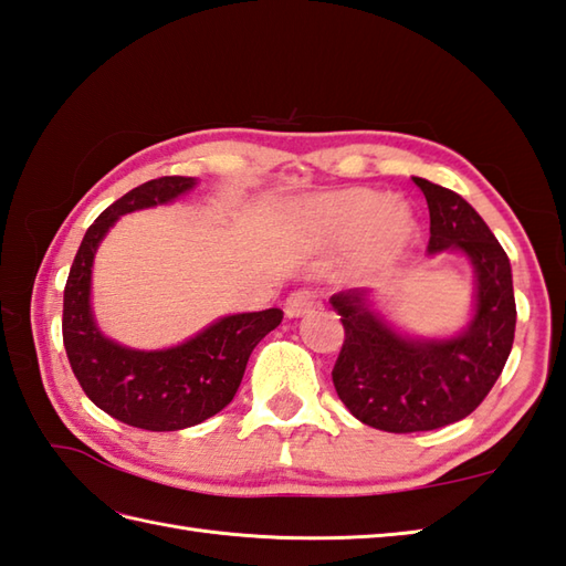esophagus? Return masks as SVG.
<instances>
[{
    "mask_svg": "<svg viewBox=\"0 0 566 566\" xmlns=\"http://www.w3.org/2000/svg\"><path fill=\"white\" fill-rule=\"evenodd\" d=\"M314 308H316V302L308 292H294L286 296V302H284V312L290 318H302L306 314H312Z\"/></svg>",
    "mask_w": 566,
    "mask_h": 566,
    "instance_id": "esophagus-1",
    "label": "esophagus"
}]
</instances>
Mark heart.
Returning <instances> with one entry per match:
<instances>
[{
	"instance_id": "obj_1",
	"label": "heart",
	"mask_w": 566,
	"mask_h": 566,
	"mask_svg": "<svg viewBox=\"0 0 566 566\" xmlns=\"http://www.w3.org/2000/svg\"><path fill=\"white\" fill-rule=\"evenodd\" d=\"M308 235L324 245H350L343 272L370 282L390 274L417 238V220L402 203L368 188L312 198L302 210Z\"/></svg>"
}]
</instances>
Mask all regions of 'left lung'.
Masks as SVG:
<instances>
[{"mask_svg": "<svg viewBox=\"0 0 566 566\" xmlns=\"http://www.w3.org/2000/svg\"><path fill=\"white\" fill-rule=\"evenodd\" d=\"M429 206V254L459 252L473 268L467 328L447 338L409 336L382 314L373 290L328 298L346 328L334 385L363 424L407 434L459 422L501 378L515 338L513 272L501 242L459 193L412 176Z\"/></svg>", "mask_w": 566, "mask_h": 566, "instance_id": "left-lung-1", "label": "left lung"}]
</instances>
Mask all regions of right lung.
Masks as SVG:
<instances>
[{
	"label": "right lung",
	"mask_w": 566,
	"mask_h": 566,
	"mask_svg": "<svg viewBox=\"0 0 566 566\" xmlns=\"http://www.w3.org/2000/svg\"><path fill=\"white\" fill-rule=\"evenodd\" d=\"M193 176H161L132 188L87 228L63 292V346L83 392L129 427L176 431L206 422L232 402L254 346L282 324L280 308L230 314L179 346L139 350L99 331L93 314V262L119 216L171 203Z\"/></svg>",
	"instance_id": "1"
}]
</instances>
